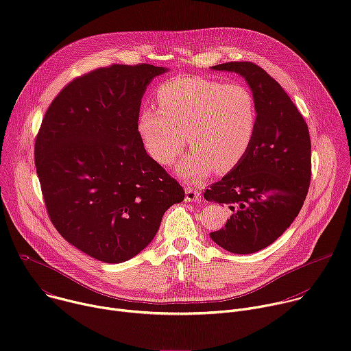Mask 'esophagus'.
<instances>
[{
	"mask_svg": "<svg viewBox=\"0 0 351 351\" xmlns=\"http://www.w3.org/2000/svg\"><path fill=\"white\" fill-rule=\"evenodd\" d=\"M199 198H202V191L191 186L186 187V197H184L186 202H198Z\"/></svg>",
	"mask_w": 351,
	"mask_h": 351,
	"instance_id": "34e87169",
	"label": "esophagus"
}]
</instances>
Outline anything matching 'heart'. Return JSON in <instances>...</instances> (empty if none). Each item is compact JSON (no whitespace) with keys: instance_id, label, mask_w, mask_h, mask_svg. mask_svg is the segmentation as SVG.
<instances>
[{"instance_id":"1","label":"heart","mask_w":351,"mask_h":351,"mask_svg":"<svg viewBox=\"0 0 351 351\" xmlns=\"http://www.w3.org/2000/svg\"><path fill=\"white\" fill-rule=\"evenodd\" d=\"M156 98L158 108H143L138 115L141 144L156 162L171 167L187 140L193 148L178 165L184 180L233 169L254 140L257 101L243 83L176 77L162 83Z\"/></svg>"}]
</instances>
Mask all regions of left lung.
Instances as JSON below:
<instances>
[{
    "label": "left lung",
    "instance_id": "left-lung-1",
    "mask_svg": "<svg viewBox=\"0 0 351 351\" xmlns=\"http://www.w3.org/2000/svg\"><path fill=\"white\" fill-rule=\"evenodd\" d=\"M241 75L258 108L254 140L244 158L204 198L229 207L230 218L211 239L234 254L272 244L302 210L311 182L308 126L283 87L261 66L243 61L213 66Z\"/></svg>",
    "mask_w": 351,
    "mask_h": 351
}]
</instances>
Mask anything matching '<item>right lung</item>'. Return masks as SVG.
<instances>
[{
  "mask_svg": "<svg viewBox=\"0 0 351 351\" xmlns=\"http://www.w3.org/2000/svg\"><path fill=\"white\" fill-rule=\"evenodd\" d=\"M165 68L110 65L69 82L49 104L34 143L47 214L58 233L108 264L130 260L160 229L183 187L141 144V97Z\"/></svg>",
  "mask_w": 351,
  "mask_h": 351,
  "instance_id": "1",
  "label": "right lung"
}]
</instances>
